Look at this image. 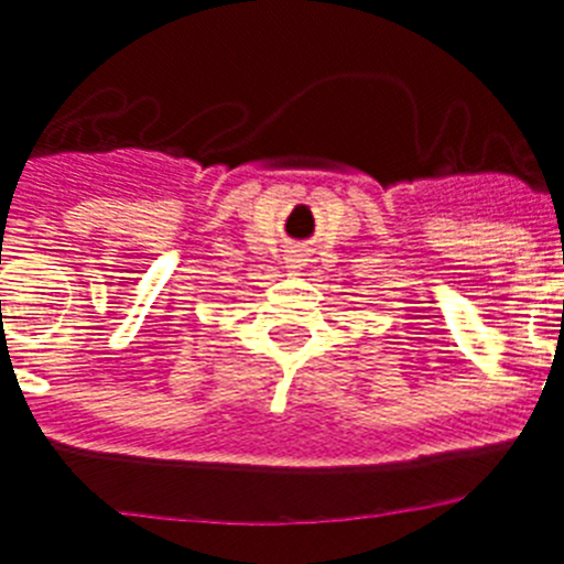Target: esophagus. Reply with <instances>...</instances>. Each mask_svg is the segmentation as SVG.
<instances>
[{
  "label": "esophagus",
  "instance_id": "1",
  "mask_svg": "<svg viewBox=\"0 0 564 564\" xmlns=\"http://www.w3.org/2000/svg\"><path fill=\"white\" fill-rule=\"evenodd\" d=\"M302 262H305V259H302V253L288 256V264H291V268H302Z\"/></svg>",
  "mask_w": 564,
  "mask_h": 564
}]
</instances>
